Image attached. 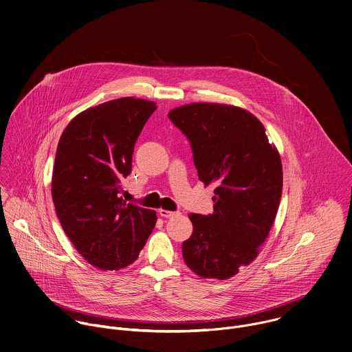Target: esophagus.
<instances>
[{
    "mask_svg": "<svg viewBox=\"0 0 352 352\" xmlns=\"http://www.w3.org/2000/svg\"><path fill=\"white\" fill-rule=\"evenodd\" d=\"M159 214L162 217H174L177 214H179V212L166 211V210H159Z\"/></svg>",
    "mask_w": 352,
    "mask_h": 352,
    "instance_id": "obj_1",
    "label": "esophagus"
}]
</instances>
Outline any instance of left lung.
I'll use <instances>...</instances> for the list:
<instances>
[{"mask_svg":"<svg viewBox=\"0 0 352 352\" xmlns=\"http://www.w3.org/2000/svg\"><path fill=\"white\" fill-rule=\"evenodd\" d=\"M186 136L199 179L213 184V213H190L192 236L182 245L199 276L224 280L258 254L280 204L283 170L263 124L246 110L190 103L168 113Z\"/></svg>","mask_w":352,"mask_h":352,"instance_id":"8db88e82","label":"left lung"}]
</instances>
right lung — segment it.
<instances>
[{
	"label": "right lung",
	"instance_id": "right-lung-1",
	"mask_svg": "<svg viewBox=\"0 0 352 352\" xmlns=\"http://www.w3.org/2000/svg\"><path fill=\"white\" fill-rule=\"evenodd\" d=\"M153 102L121 98L91 107L63 132L52 196L76 250L100 270H121L139 257L157 220L156 212L126 204L122 181L132 173L141 131Z\"/></svg>",
	"mask_w": 352,
	"mask_h": 352
}]
</instances>
